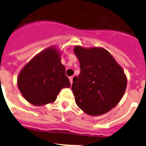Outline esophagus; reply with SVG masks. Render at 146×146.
<instances>
[{
  "label": "esophagus",
  "mask_w": 146,
  "mask_h": 146,
  "mask_svg": "<svg viewBox=\"0 0 146 146\" xmlns=\"http://www.w3.org/2000/svg\"><path fill=\"white\" fill-rule=\"evenodd\" d=\"M69 81H70L71 84H72V82H73V77H69Z\"/></svg>",
  "instance_id": "esophagus-1"
}]
</instances>
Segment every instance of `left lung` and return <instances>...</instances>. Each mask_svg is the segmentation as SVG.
<instances>
[{
  "label": "left lung",
  "instance_id": "obj_1",
  "mask_svg": "<svg viewBox=\"0 0 146 146\" xmlns=\"http://www.w3.org/2000/svg\"><path fill=\"white\" fill-rule=\"evenodd\" d=\"M80 73L73 79L76 104L90 115H101L115 108L123 97L127 79L122 67L102 47L75 46Z\"/></svg>",
  "mask_w": 146,
  "mask_h": 146
}]
</instances>
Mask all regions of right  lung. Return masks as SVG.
Segmentation results:
<instances>
[{
    "mask_svg": "<svg viewBox=\"0 0 146 146\" xmlns=\"http://www.w3.org/2000/svg\"><path fill=\"white\" fill-rule=\"evenodd\" d=\"M57 47H50L33 57L20 71L18 88L23 97L36 106L52 103L64 88L71 86L60 62Z\"/></svg>",
    "mask_w": 146,
    "mask_h": 146,
    "instance_id": "obj_1",
    "label": "right lung"
}]
</instances>
